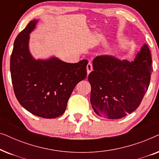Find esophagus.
I'll use <instances>...</instances> for the list:
<instances>
[{"label": "esophagus", "instance_id": "1", "mask_svg": "<svg viewBox=\"0 0 159 159\" xmlns=\"http://www.w3.org/2000/svg\"><path fill=\"white\" fill-rule=\"evenodd\" d=\"M93 70V66H92V64H91L90 62H89L88 65H87V73H88V75H89L91 72V71Z\"/></svg>", "mask_w": 159, "mask_h": 159}]
</instances>
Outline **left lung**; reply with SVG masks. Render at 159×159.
I'll list each match as a JSON object with an SVG mask.
<instances>
[{
	"instance_id": "1",
	"label": "left lung",
	"mask_w": 159,
	"mask_h": 159,
	"mask_svg": "<svg viewBox=\"0 0 159 159\" xmlns=\"http://www.w3.org/2000/svg\"><path fill=\"white\" fill-rule=\"evenodd\" d=\"M93 68L88 81L91 105L95 114L117 119L138 108L151 80L152 58L147 44L141 47L133 61L101 55L93 59Z\"/></svg>"
}]
</instances>
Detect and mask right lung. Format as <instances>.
Masks as SVG:
<instances>
[{"label": "right lung", "instance_id": "1", "mask_svg": "<svg viewBox=\"0 0 159 159\" xmlns=\"http://www.w3.org/2000/svg\"><path fill=\"white\" fill-rule=\"evenodd\" d=\"M38 21H30L17 35L11 56V75L21 106L35 116L53 119L64 114L75 87L85 79L88 61L71 64L54 56L35 59L30 51V34Z\"/></svg>", "mask_w": 159, "mask_h": 159}]
</instances>
